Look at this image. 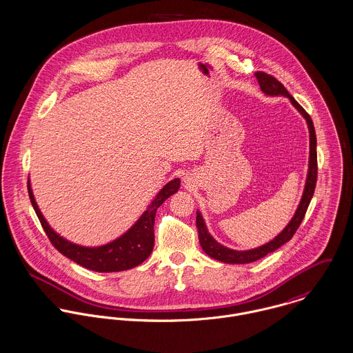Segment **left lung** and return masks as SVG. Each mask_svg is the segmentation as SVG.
Segmentation results:
<instances>
[{
    "label": "left lung",
    "instance_id": "obj_1",
    "mask_svg": "<svg viewBox=\"0 0 353 353\" xmlns=\"http://www.w3.org/2000/svg\"><path fill=\"white\" fill-rule=\"evenodd\" d=\"M259 86L261 89V92L265 96L276 97L283 96L288 97L290 102L294 105V108L305 117L306 123H307V128L310 133V155H309V171H307V178H306V183H305V190L302 194L301 202L298 205V209L294 214V217L291 219L288 226L271 241H268L267 244L257 247L254 250H248V251H236V250H230L226 248L224 245H221L220 243H217L212 234L208 232L206 224L201 216L199 212H196V228H198V237H199V243L202 250L205 251L206 255L213 257L214 260L228 263V264H245V263H252L256 261L259 259L265 256L267 254H271L274 251H276L278 248H281L283 244H286L288 241L291 240V237L294 236V233L296 232V229L299 228V225L302 223L306 210L309 208V203L313 198V194L316 190V183H317V137H316V130L313 121L310 119V116L306 113V110L294 99V97L290 94L286 90V88L272 75L265 74L263 71H257L255 74Z\"/></svg>",
    "mask_w": 353,
    "mask_h": 353
}]
</instances>
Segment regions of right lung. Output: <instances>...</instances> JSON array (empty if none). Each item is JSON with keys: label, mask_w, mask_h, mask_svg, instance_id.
Returning <instances> with one entry per match:
<instances>
[{"label": "right lung", "mask_w": 353, "mask_h": 353, "mask_svg": "<svg viewBox=\"0 0 353 353\" xmlns=\"http://www.w3.org/2000/svg\"><path fill=\"white\" fill-rule=\"evenodd\" d=\"M179 186H181L179 178L170 181L161 192H158V195L147 208V210L140 216V219L134 224L132 225L130 229H128L124 234H121L119 239L101 247L78 245L59 236L43 217L34 201L30 181H28V194H30L33 209L40 220V224L43 226L46 234L48 236L52 245L62 255L92 271L119 272V271H125L141 264L147 257L151 255L154 250V241H155L154 224H155L157 210L168 196H171L172 194L179 190Z\"/></svg>", "instance_id": "obj_1"}]
</instances>
